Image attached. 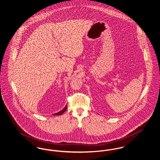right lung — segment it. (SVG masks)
Wrapping results in <instances>:
<instances>
[{
  "instance_id": "add662e5",
  "label": "right lung",
  "mask_w": 160,
  "mask_h": 160,
  "mask_svg": "<svg viewBox=\"0 0 160 160\" xmlns=\"http://www.w3.org/2000/svg\"><path fill=\"white\" fill-rule=\"evenodd\" d=\"M67 106L66 105V106L64 108H63V110H62L61 111H60L59 112H58V113H54L53 114L54 115H61V114H63L66 110H67Z\"/></svg>"
}]
</instances>
